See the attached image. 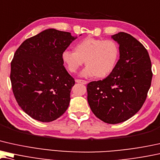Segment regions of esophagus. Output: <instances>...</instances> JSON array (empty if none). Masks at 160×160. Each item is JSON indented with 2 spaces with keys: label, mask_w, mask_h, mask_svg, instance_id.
Here are the masks:
<instances>
[{
  "label": "esophagus",
  "mask_w": 160,
  "mask_h": 160,
  "mask_svg": "<svg viewBox=\"0 0 160 160\" xmlns=\"http://www.w3.org/2000/svg\"><path fill=\"white\" fill-rule=\"evenodd\" d=\"M76 82L81 83V84H87V81H84V80H82V79H76Z\"/></svg>",
  "instance_id": "esophagus-1"
}]
</instances>
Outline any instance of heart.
<instances>
[{
    "label": "heart",
    "mask_w": 160,
    "mask_h": 160,
    "mask_svg": "<svg viewBox=\"0 0 160 160\" xmlns=\"http://www.w3.org/2000/svg\"><path fill=\"white\" fill-rule=\"evenodd\" d=\"M118 53V46L113 40L87 38L76 45L75 51H63L62 59L71 73L76 72L85 61L87 66L81 76L105 77L114 68Z\"/></svg>",
    "instance_id": "obj_1"
}]
</instances>
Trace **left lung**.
I'll return each instance as SVG.
<instances>
[{"label": "left lung", "instance_id": "left-lung-1", "mask_svg": "<svg viewBox=\"0 0 160 160\" xmlns=\"http://www.w3.org/2000/svg\"><path fill=\"white\" fill-rule=\"evenodd\" d=\"M119 45L120 59L108 77L87 84L89 107L99 119L109 124L133 116L147 99L151 86L152 63L149 53L131 34L112 36Z\"/></svg>", "mask_w": 160, "mask_h": 160}]
</instances>
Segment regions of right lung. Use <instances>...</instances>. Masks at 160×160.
Returning <instances> with one entry per match:
<instances>
[{"label":"right lung","instance_id":"right-lung-1","mask_svg":"<svg viewBox=\"0 0 160 160\" xmlns=\"http://www.w3.org/2000/svg\"><path fill=\"white\" fill-rule=\"evenodd\" d=\"M76 38L70 32L45 29L23 42L13 55V93L33 119L51 122L68 109L75 81L65 68L62 53Z\"/></svg>","mask_w":160,"mask_h":160}]
</instances>
